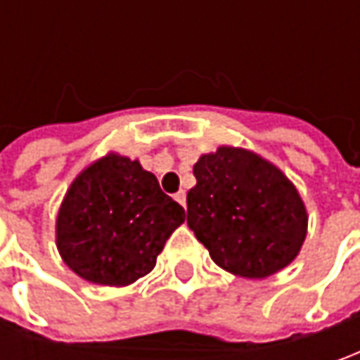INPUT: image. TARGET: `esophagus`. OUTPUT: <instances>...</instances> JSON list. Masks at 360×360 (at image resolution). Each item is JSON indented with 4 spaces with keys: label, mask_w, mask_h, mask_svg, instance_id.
Listing matches in <instances>:
<instances>
[{
    "label": "esophagus",
    "mask_w": 360,
    "mask_h": 360,
    "mask_svg": "<svg viewBox=\"0 0 360 360\" xmlns=\"http://www.w3.org/2000/svg\"><path fill=\"white\" fill-rule=\"evenodd\" d=\"M174 200L178 202L180 206H184V208H186V192H184V190H180L178 194H174Z\"/></svg>",
    "instance_id": "esophagus-1"
}]
</instances>
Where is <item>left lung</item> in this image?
<instances>
[{
	"mask_svg": "<svg viewBox=\"0 0 360 360\" xmlns=\"http://www.w3.org/2000/svg\"><path fill=\"white\" fill-rule=\"evenodd\" d=\"M188 226L216 264L244 278H264L295 258L309 216L295 184L269 160L220 146L194 164Z\"/></svg>",
	"mask_w": 360,
	"mask_h": 360,
	"instance_id": "left-lung-1",
	"label": "left lung"
}]
</instances>
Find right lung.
Listing matches in <instances>:
<instances>
[{
	"mask_svg": "<svg viewBox=\"0 0 360 360\" xmlns=\"http://www.w3.org/2000/svg\"><path fill=\"white\" fill-rule=\"evenodd\" d=\"M184 208L138 160L108 154L77 176L56 220L63 262L84 281L126 286L146 276Z\"/></svg>",
	"mask_w": 360,
	"mask_h": 360,
	"instance_id": "obj_1",
	"label": "right lung"
}]
</instances>
